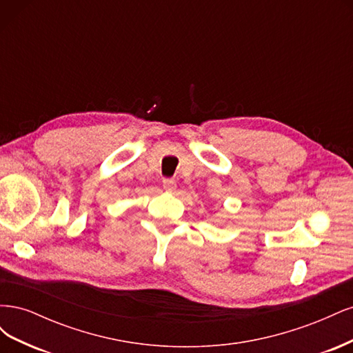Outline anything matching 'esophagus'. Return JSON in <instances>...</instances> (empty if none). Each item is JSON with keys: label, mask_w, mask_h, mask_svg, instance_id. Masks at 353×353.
<instances>
[{"label": "esophagus", "mask_w": 353, "mask_h": 353, "mask_svg": "<svg viewBox=\"0 0 353 353\" xmlns=\"http://www.w3.org/2000/svg\"><path fill=\"white\" fill-rule=\"evenodd\" d=\"M163 188L168 191V193H174L176 190V183L174 179H165L163 181Z\"/></svg>", "instance_id": "esophagus-1"}]
</instances>
